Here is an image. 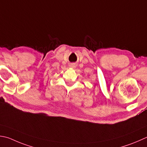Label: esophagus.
Segmentation results:
<instances>
[{"label":"esophagus","mask_w":147,"mask_h":147,"mask_svg":"<svg viewBox=\"0 0 147 147\" xmlns=\"http://www.w3.org/2000/svg\"><path fill=\"white\" fill-rule=\"evenodd\" d=\"M72 67H75V65H72Z\"/></svg>","instance_id":"1"}]
</instances>
